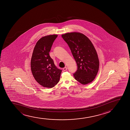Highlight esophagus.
<instances>
[{"instance_id":"34e87169","label":"esophagus","mask_w":130,"mask_h":130,"mask_svg":"<svg viewBox=\"0 0 130 130\" xmlns=\"http://www.w3.org/2000/svg\"><path fill=\"white\" fill-rule=\"evenodd\" d=\"M63 70L64 71H66L67 70V68L66 67H64V68H63Z\"/></svg>"}]
</instances>
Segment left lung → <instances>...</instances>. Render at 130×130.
I'll list each match as a JSON object with an SVG mask.
<instances>
[{"label":"left lung","instance_id":"left-lung-1","mask_svg":"<svg viewBox=\"0 0 130 130\" xmlns=\"http://www.w3.org/2000/svg\"><path fill=\"white\" fill-rule=\"evenodd\" d=\"M61 36L68 44L78 66L73 75L83 85L92 82L98 72L99 61L97 52L89 39L79 32H71Z\"/></svg>","mask_w":130,"mask_h":130}]
</instances>
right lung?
I'll return each mask as SVG.
<instances>
[{"label": "right lung", "mask_w": 130, "mask_h": 130, "mask_svg": "<svg viewBox=\"0 0 130 130\" xmlns=\"http://www.w3.org/2000/svg\"><path fill=\"white\" fill-rule=\"evenodd\" d=\"M57 35L45 36L36 44L31 60V72L36 82L44 87L52 88L59 81L61 70L57 68L49 55Z\"/></svg>", "instance_id": "1"}]
</instances>
